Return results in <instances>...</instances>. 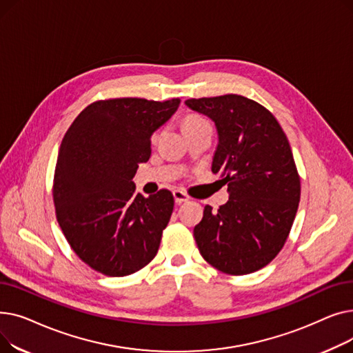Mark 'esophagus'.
<instances>
[{
  "label": "esophagus",
  "instance_id": "34e87169",
  "mask_svg": "<svg viewBox=\"0 0 353 353\" xmlns=\"http://www.w3.org/2000/svg\"><path fill=\"white\" fill-rule=\"evenodd\" d=\"M173 196H174V201L177 203V205H181V203L190 200L189 194H186V193L181 192V190H174V192H173Z\"/></svg>",
  "mask_w": 353,
  "mask_h": 353
}]
</instances>
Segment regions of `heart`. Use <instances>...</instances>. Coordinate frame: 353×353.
I'll list each match as a JSON object with an SVG mask.
<instances>
[{
	"label": "heart",
	"mask_w": 353,
	"mask_h": 353,
	"mask_svg": "<svg viewBox=\"0 0 353 353\" xmlns=\"http://www.w3.org/2000/svg\"><path fill=\"white\" fill-rule=\"evenodd\" d=\"M203 125H210V123L206 119H203L201 116H196V114L188 116L186 119H184V121H183V130H184V132H186V130L197 128V127H203Z\"/></svg>",
	"instance_id": "b5f03b06"
}]
</instances>
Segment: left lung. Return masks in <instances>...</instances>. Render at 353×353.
Segmentation results:
<instances>
[{
	"instance_id": "1",
	"label": "left lung",
	"mask_w": 353,
	"mask_h": 353,
	"mask_svg": "<svg viewBox=\"0 0 353 353\" xmlns=\"http://www.w3.org/2000/svg\"><path fill=\"white\" fill-rule=\"evenodd\" d=\"M210 117L219 144L212 172L229 200L205 208L193 234L200 254L217 270L240 276L269 265L286 242L301 200V177L289 140L270 111L248 97L189 99Z\"/></svg>"
}]
</instances>
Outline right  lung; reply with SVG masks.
<instances>
[{"mask_svg":"<svg viewBox=\"0 0 353 353\" xmlns=\"http://www.w3.org/2000/svg\"><path fill=\"white\" fill-rule=\"evenodd\" d=\"M180 99H108L87 105L61 141L52 197L68 245L105 276H127L150 263L173 213L172 192L144 197L133 177L152 154L150 137Z\"/></svg>","mask_w":353,"mask_h":353,"instance_id":"obj_1","label":"right lung"}]
</instances>
